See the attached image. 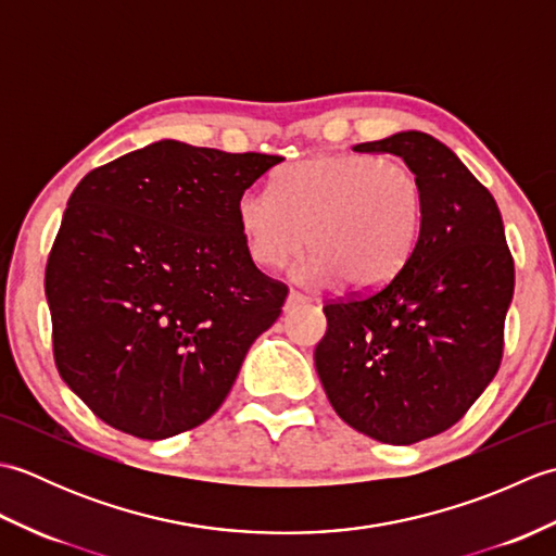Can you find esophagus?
Instances as JSON below:
<instances>
[{
	"mask_svg": "<svg viewBox=\"0 0 556 556\" xmlns=\"http://www.w3.org/2000/svg\"><path fill=\"white\" fill-rule=\"evenodd\" d=\"M305 301H308V299H305L303 293H299V291H289V293H287V301H285V311L299 308V305H303Z\"/></svg>",
	"mask_w": 556,
	"mask_h": 556,
	"instance_id": "34e87169",
	"label": "esophagus"
}]
</instances>
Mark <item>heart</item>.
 I'll return each mask as SVG.
<instances>
[{"instance_id":"heart-1","label":"heart","mask_w":556,"mask_h":556,"mask_svg":"<svg viewBox=\"0 0 556 556\" xmlns=\"http://www.w3.org/2000/svg\"><path fill=\"white\" fill-rule=\"evenodd\" d=\"M236 222L260 267H281L305 241L296 267L305 285L346 279L372 289L392 279L416 248L425 186L408 164L377 155H320L275 176V191L251 186L236 200Z\"/></svg>"}]
</instances>
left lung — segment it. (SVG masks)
<instances>
[{
    "label": "left lung",
    "mask_w": 556,
    "mask_h": 556,
    "mask_svg": "<svg viewBox=\"0 0 556 556\" xmlns=\"http://www.w3.org/2000/svg\"><path fill=\"white\" fill-rule=\"evenodd\" d=\"M353 150L404 160L425 186V222L387 285L325 305L315 370L353 430L413 444L464 418L497 375L514 260L492 193L440 140L401 131Z\"/></svg>",
    "instance_id": "obj_1"
}]
</instances>
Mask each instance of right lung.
<instances>
[{
    "instance_id": "1",
    "label": "right lung",
    "mask_w": 556,
    "mask_h": 556,
    "mask_svg": "<svg viewBox=\"0 0 556 556\" xmlns=\"http://www.w3.org/2000/svg\"><path fill=\"white\" fill-rule=\"evenodd\" d=\"M279 162L157 140L83 176L45 293L56 370L100 420L164 440L227 399L287 299L236 222L241 191Z\"/></svg>"
}]
</instances>
